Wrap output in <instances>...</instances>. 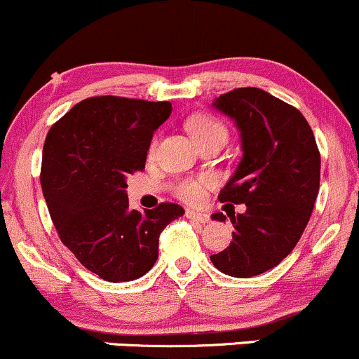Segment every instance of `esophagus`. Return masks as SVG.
<instances>
[{
    "label": "esophagus",
    "instance_id": "1",
    "mask_svg": "<svg viewBox=\"0 0 359 359\" xmlns=\"http://www.w3.org/2000/svg\"><path fill=\"white\" fill-rule=\"evenodd\" d=\"M185 216H187L189 219H192V221H196V222H208L209 221V214L192 211V209H187Z\"/></svg>",
    "mask_w": 359,
    "mask_h": 359
}]
</instances>
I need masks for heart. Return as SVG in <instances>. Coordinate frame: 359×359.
Wrapping results in <instances>:
<instances>
[{
  "label": "heart",
  "instance_id": "heart-1",
  "mask_svg": "<svg viewBox=\"0 0 359 359\" xmlns=\"http://www.w3.org/2000/svg\"><path fill=\"white\" fill-rule=\"evenodd\" d=\"M187 128L197 145L212 138H226V128L216 118L209 116V114H196V116H192L187 121ZM151 151H154V147H151ZM211 185L212 179L204 177V179L199 180H182V182L175 185L174 191L185 203L199 204L204 201L205 189L211 187Z\"/></svg>",
  "mask_w": 359,
  "mask_h": 359
}]
</instances>
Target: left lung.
I'll return each mask as SVG.
<instances>
[{"label": "left lung", "instance_id": "obj_1", "mask_svg": "<svg viewBox=\"0 0 359 359\" xmlns=\"http://www.w3.org/2000/svg\"><path fill=\"white\" fill-rule=\"evenodd\" d=\"M212 108L233 119L243 151L219 201L246 211L229 216L233 241L211 262L229 277L250 278L277 266L302 236L319 192L320 155L302 113L266 90L234 89ZM211 217L226 221L222 212Z\"/></svg>", "mask_w": 359, "mask_h": 359}]
</instances>
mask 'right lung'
Returning a JSON list of instances; mask_svg holds the SVG:
<instances>
[{
	"label": "right lung",
	"instance_id": "1",
	"mask_svg": "<svg viewBox=\"0 0 359 359\" xmlns=\"http://www.w3.org/2000/svg\"><path fill=\"white\" fill-rule=\"evenodd\" d=\"M172 113L168 101L116 96L77 102L48 131L42 192L62 243L102 280L131 282L158 258V236L184 209L163 203L131 209L126 179L143 170L154 133Z\"/></svg>",
	"mask_w": 359,
	"mask_h": 359
}]
</instances>
